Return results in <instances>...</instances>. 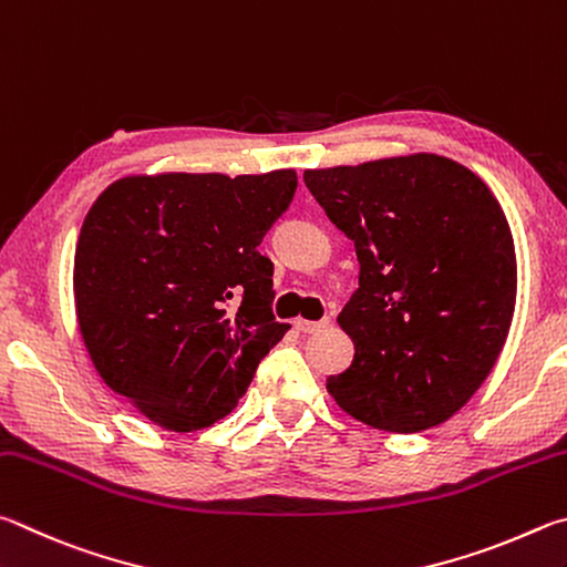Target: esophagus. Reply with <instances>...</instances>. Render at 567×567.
I'll return each instance as SVG.
<instances>
[{
  "label": "esophagus",
  "instance_id": "34e87169",
  "mask_svg": "<svg viewBox=\"0 0 567 567\" xmlns=\"http://www.w3.org/2000/svg\"><path fill=\"white\" fill-rule=\"evenodd\" d=\"M293 326H296V331H301V333H316V331L326 329V326H331V319H321V321L296 319V321H293Z\"/></svg>",
  "mask_w": 567,
  "mask_h": 567
}]
</instances>
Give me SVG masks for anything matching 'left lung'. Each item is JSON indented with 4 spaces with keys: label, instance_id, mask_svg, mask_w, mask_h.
Listing matches in <instances>:
<instances>
[{
    "label": "left lung",
    "instance_id": "8db88e82",
    "mask_svg": "<svg viewBox=\"0 0 567 567\" xmlns=\"http://www.w3.org/2000/svg\"><path fill=\"white\" fill-rule=\"evenodd\" d=\"M303 182L361 264L339 313L353 363L326 389L371 429L445 423L488 379L511 331L518 268L498 198L439 154L309 168Z\"/></svg>",
    "mask_w": 567,
    "mask_h": 567
}]
</instances>
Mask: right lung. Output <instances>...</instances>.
<instances>
[{
    "mask_svg": "<svg viewBox=\"0 0 567 567\" xmlns=\"http://www.w3.org/2000/svg\"><path fill=\"white\" fill-rule=\"evenodd\" d=\"M296 186L293 168L126 176L89 208L79 331L102 381L144 419L176 433L221 421L291 329L271 313L274 264L258 244Z\"/></svg>",
    "mask_w": 567,
    "mask_h": 567,
    "instance_id": "add662e5",
    "label": "right lung"
}]
</instances>
